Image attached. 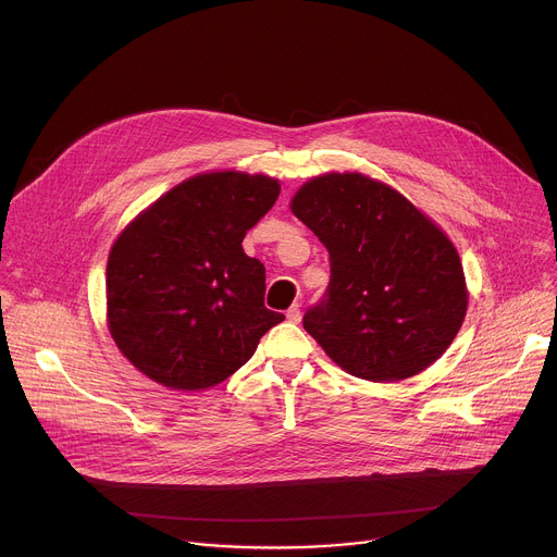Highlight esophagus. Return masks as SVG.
I'll return each instance as SVG.
<instances>
[{
  "label": "esophagus",
  "instance_id": "esophagus-1",
  "mask_svg": "<svg viewBox=\"0 0 557 557\" xmlns=\"http://www.w3.org/2000/svg\"><path fill=\"white\" fill-rule=\"evenodd\" d=\"M286 320L290 324H297L301 320V310H299V304H293L288 310H286Z\"/></svg>",
  "mask_w": 557,
  "mask_h": 557
}]
</instances>
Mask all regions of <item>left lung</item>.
Instances as JSON below:
<instances>
[{"instance_id": "8db88e82", "label": "left lung", "mask_w": 557, "mask_h": 557, "mask_svg": "<svg viewBox=\"0 0 557 557\" xmlns=\"http://www.w3.org/2000/svg\"><path fill=\"white\" fill-rule=\"evenodd\" d=\"M290 209L331 256L306 333L359 379L401 381L432 366L467 312L449 237L406 196L357 172L310 178Z\"/></svg>"}]
</instances>
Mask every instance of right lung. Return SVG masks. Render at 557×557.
<instances>
[{"label":"right lung","mask_w":557,"mask_h":557,"mask_svg":"<svg viewBox=\"0 0 557 557\" xmlns=\"http://www.w3.org/2000/svg\"><path fill=\"white\" fill-rule=\"evenodd\" d=\"M277 196L262 174H200L125 226L108 258V326L134 368L174 389L211 387L284 322L264 306V264L243 249Z\"/></svg>","instance_id":"add662e5"}]
</instances>
